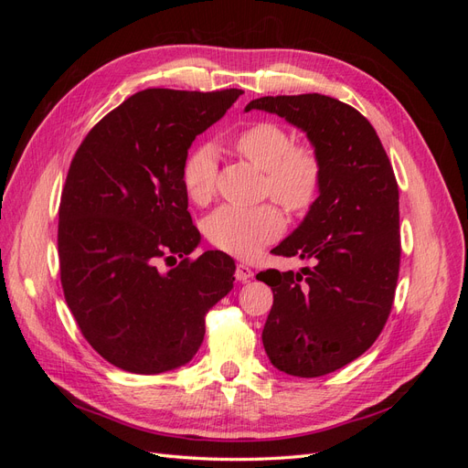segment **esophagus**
<instances>
[{
	"mask_svg": "<svg viewBox=\"0 0 468 468\" xmlns=\"http://www.w3.org/2000/svg\"><path fill=\"white\" fill-rule=\"evenodd\" d=\"M251 277H253V271H251V269H250L246 263H238V265H236V279H238V281L246 282V281H250Z\"/></svg>",
	"mask_w": 468,
	"mask_h": 468,
	"instance_id": "1",
	"label": "esophagus"
}]
</instances>
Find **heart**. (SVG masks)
Listing matches in <instances>:
<instances>
[{"instance_id":"b5f03b06","label":"heart","mask_w":468,"mask_h":468,"mask_svg":"<svg viewBox=\"0 0 468 468\" xmlns=\"http://www.w3.org/2000/svg\"><path fill=\"white\" fill-rule=\"evenodd\" d=\"M239 158L263 172L261 193L303 215L318 199L324 164L313 143H294L285 126L273 121L253 122L239 131L232 143ZM181 183L195 205H207L217 191V154L212 146H197L183 164ZM208 242L236 258H250L271 244L285 230V217L275 203L258 207H220L207 217Z\"/></svg>"}]
</instances>
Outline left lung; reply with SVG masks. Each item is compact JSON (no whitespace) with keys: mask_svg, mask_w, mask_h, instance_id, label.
<instances>
[{"mask_svg":"<svg viewBox=\"0 0 468 468\" xmlns=\"http://www.w3.org/2000/svg\"><path fill=\"white\" fill-rule=\"evenodd\" d=\"M251 109L303 129L324 164L316 203L271 251L314 265L258 273L273 291L267 357L287 375L322 377L363 356L388 320L402 251L399 183L373 124L351 105L303 93L253 99Z\"/></svg>","mask_w":468,"mask_h":468,"instance_id":"obj_1","label":"left lung"}]
</instances>
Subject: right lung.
Returning <instances> with one entry per match:
<instances>
[{
    "label": "right lung",
    "mask_w": 468,
    "mask_h": 468,
    "mask_svg": "<svg viewBox=\"0 0 468 468\" xmlns=\"http://www.w3.org/2000/svg\"><path fill=\"white\" fill-rule=\"evenodd\" d=\"M242 93L138 91L93 126L69 164L58 208L64 299L81 335L122 371L189 363L207 313L232 291L229 253L187 258L201 236L181 169L195 136Z\"/></svg>",
    "instance_id": "obj_1"
}]
</instances>
